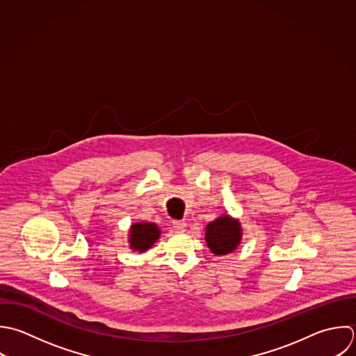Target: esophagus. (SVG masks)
<instances>
[{
  "label": "esophagus",
  "mask_w": 356,
  "mask_h": 356,
  "mask_svg": "<svg viewBox=\"0 0 356 356\" xmlns=\"http://www.w3.org/2000/svg\"><path fill=\"white\" fill-rule=\"evenodd\" d=\"M172 225H173V227H175L176 232H184V230H186V226H187V223H186L184 220H173Z\"/></svg>",
  "instance_id": "esophagus-1"
}]
</instances>
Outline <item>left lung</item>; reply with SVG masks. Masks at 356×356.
<instances>
[{"mask_svg": "<svg viewBox=\"0 0 356 356\" xmlns=\"http://www.w3.org/2000/svg\"><path fill=\"white\" fill-rule=\"evenodd\" d=\"M243 229L237 219L223 215L205 227V240L215 255L233 252L241 243Z\"/></svg>", "mask_w": 356, "mask_h": 356, "instance_id": "obj_1", "label": "left lung"}]
</instances>
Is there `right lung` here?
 I'll list each match as a JSON object with an SVG mask.
<instances>
[{"instance_id": "1", "label": "right lung", "mask_w": 356, "mask_h": 356, "mask_svg": "<svg viewBox=\"0 0 356 356\" xmlns=\"http://www.w3.org/2000/svg\"><path fill=\"white\" fill-rule=\"evenodd\" d=\"M161 230L155 223L149 222H140L134 223L130 227L129 234V244L133 251L145 252L148 251L154 243L159 238Z\"/></svg>"}]
</instances>
